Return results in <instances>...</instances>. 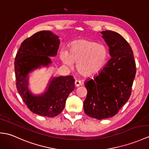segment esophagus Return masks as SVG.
<instances>
[{
	"mask_svg": "<svg viewBox=\"0 0 149 149\" xmlns=\"http://www.w3.org/2000/svg\"><path fill=\"white\" fill-rule=\"evenodd\" d=\"M81 82L80 81H78V80H75V86H76V87H78V86H81Z\"/></svg>",
	"mask_w": 149,
	"mask_h": 149,
	"instance_id": "34e87169",
	"label": "esophagus"
}]
</instances>
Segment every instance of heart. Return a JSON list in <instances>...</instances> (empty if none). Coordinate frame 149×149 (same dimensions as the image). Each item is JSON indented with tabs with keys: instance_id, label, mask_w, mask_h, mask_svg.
<instances>
[{
	"instance_id": "obj_1",
	"label": "heart",
	"mask_w": 149,
	"mask_h": 149,
	"mask_svg": "<svg viewBox=\"0 0 149 149\" xmlns=\"http://www.w3.org/2000/svg\"><path fill=\"white\" fill-rule=\"evenodd\" d=\"M108 56L106 48L88 40H76L71 44L69 52L63 50L60 53L62 61L72 67L77 63V70L80 74L89 77L97 74L104 66Z\"/></svg>"
}]
</instances>
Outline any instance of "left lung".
<instances>
[{
	"instance_id": "8db88e82",
	"label": "left lung",
	"mask_w": 149,
	"mask_h": 149,
	"mask_svg": "<svg viewBox=\"0 0 149 149\" xmlns=\"http://www.w3.org/2000/svg\"><path fill=\"white\" fill-rule=\"evenodd\" d=\"M111 58L100 73L86 82V114L98 120L112 117L129 100L136 74V63L128 42L116 32H101Z\"/></svg>"
}]
</instances>
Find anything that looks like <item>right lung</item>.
<instances>
[{
    "mask_svg": "<svg viewBox=\"0 0 149 149\" xmlns=\"http://www.w3.org/2000/svg\"><path fill=\"white\" fill-rule=\"evenodd\" d=\"M60 44L58 37L50 31H40L27 38L16 55L15 71L16 88L23 101L33 113L53 117L63 110L75 80L72 75L53 77L43 94L33 95L28 88L29 72L51 63L49 56L57 54Z\"/></svg>",
    "mask_w": 149,
    "mask_h": 149,
    "instance_id": "1",
    "label": "right lung"
}]
</instances>
